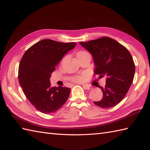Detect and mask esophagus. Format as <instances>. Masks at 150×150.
Masks as SVG:
<instances>
[{
	"label": "esophagus",
	"mask_w": 150,
	"mask_h": 150,
	"mask_svg": "<svg viewBox=\"0 0 150 150\" xmlns=\"http://www.w3.org/2000/svg\"><path fill=\"white\" fill-rule=\"evenodd\" d=\"M83 86L84 88H85L86 90H92L93 88L92 86H90L88 85H83Z\"/></svg>",
	"instance_id": "esophagus-1"
}]
</instances>
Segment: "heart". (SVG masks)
Returning <instances> with one entry per match:
<instances>
[{"label":"heart","mask_w":150,"mask_h":150,"mask_svg":"<svg viewBox=\"0 0 150 150\" xmlns=\"http://www.w3.org/2000/svg\"><path fill=\"white\" fill-rule=\"evenodd\" d=\"M86 54H88V52L85 51H80L78 52L77 54V57L79 56L85 55ZM72 80L75 82H83L85 80V76H76L75 77L72 78Z\"/></svg>","instance_id":"b5f03b06"}]
</instances>
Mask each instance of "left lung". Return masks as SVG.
<instances>
[{
	"label": "left lung",
	"instance_id": "1",
	"mask_svg": "<svg viewBox=\"0 0 150 150\" xmlns=\"http://www.w3.org/2000/svg\"><path fill=\"white\" fill-rule=\"evenodd\" d=\"M79 44L92 55L95 74L106 78L105 87L100 88L103 99L94 103L103 108L117 105L134 80L135 66L131 54L122 45L107 36Z\"/></svg>",
	"mask_w": 150,
	"mask_h": 150
}]
</instances>
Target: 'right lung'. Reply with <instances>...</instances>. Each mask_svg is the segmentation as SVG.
<instances>
[{
  "mask_svg": "<svg viewBox=\"0 0 150 150\" xmlns=\"http://www.w3.org/2000/svg\"><path fill=\"white\" fill-rule=\"evenodd\" d=\"M76 43L44 39L29 47L18 67V80L26 98L44 114L57 111L67 100L71 88L51 86L50 78L64 56Z\"/></svg>",
  "mask_w": 150,
  "mask_h": 150,
  "instance_id": "right-lung-1",
  "label": "right lung"
}]
</instances>
